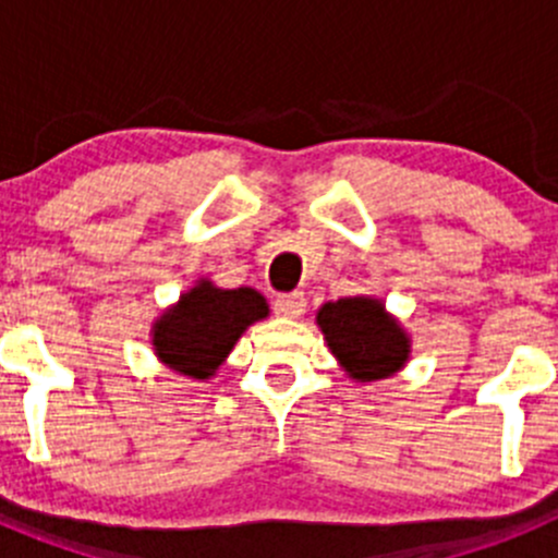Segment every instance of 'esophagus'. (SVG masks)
Wrapping results in <instances>:
<instances>
[{"label": "esophagus", "instance_id": "obj_1", "mask_svg": "<svg viewBox=\"0 0 558 558\" xmlns=\"http://www.w3.org/2000/svg\"><path fill=\"white\" fill-rule=\"evenodd\" d=\"M275 313L280 315V318H300L302 313H305L307 307V300L302 291H291V294H280L275 296Z\"/></svg>", "mask_w": 558, "mask_h": 558}]
</instances>
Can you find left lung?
<instances>
[{
    "label": "left lung",
    "mask_w": 558,
    "mask_h": 558,
    "mask_svg": "<svg viewBox=\"0 0 558 558\" xmlns=\"http://www.w3.org/2000/svg\"><path fill=\"white\" fill-rule=\"evenodd\" d=\"M315 324L342 373L356 384L391 378L404 369L413 353L408 329L378 296L324 302L315 313Z\"/></svg>",
    "instance_id": "1"
}]
</instances>
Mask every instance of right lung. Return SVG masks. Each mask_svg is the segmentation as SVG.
<instances>
[{
    "instance_id": "add662e5",
    "label": "right lung",
    "mask_w": 558,
    "mask_h": 558,
    "mask_svg": "<svg viewBox=\"0 0 558 558\" xmlns=\"http://www.w3.org/2000/svg\"><path fill=\"white\" fill-rule=\"evenodd\" d=\"M267 315V300L256 289H221L210 278H199L154 320L150 345L174 375L210 380L247 326Z\"/></svg>"
}]
</instances>
